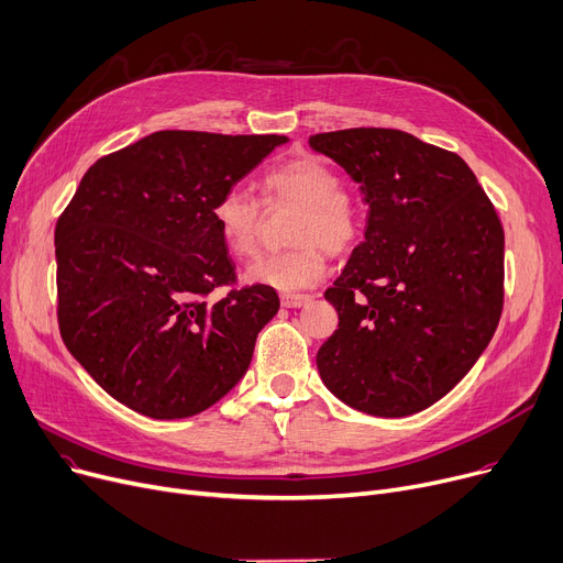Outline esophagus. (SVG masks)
Here are the masks:
<instances>
[{"label": "esophagus", "instance_id": "1", "mask_svg": "<svg viewBox=\"0 0 563 563\" xmlns=\"http://www.w3.org/2000/svg\"><path fill=\"white\" fill-rule=\"evenodd\" d=\"M311 302V295L307 292H284L282 295V305L286 309H300V307H307Z\"/></svg>", "mask_w": 563, "mask_h": 563}]
</instances>
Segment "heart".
<instances>
[{
  "mask_svg": "<svg viewBox=\"0 0 563 563\" xmlns=\"http://www.w3.org/2000/svg\"><path fill=\"white\" fill-rule=\"evenodd\" d=\"M268 205H297L292 218V247L258 258L247 279L290 292L313 286L324 275V251L347 252L361 236V213L343 192L334 168L318 156H300L268 170L261 179ZM216 234L224 250L239 258L258 247L261 207L245 188L224 190L211 207Z\"/></svg>",
  "mask_w": 563,
  "mask_h": 563,
  "instance_id": "heart-1",
  "label": "heart"
}]
</instances>
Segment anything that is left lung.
I'll use <instances>...</instances> for the list:
<instances>
[{
    "mask_svg": "<svg viewBox=\"0 0 563 563\" xmlns=\"http://www.w3.org/2000/svg\"><path fill=\"white\" fill-rule=\"evenodd\" d=\"M309 145L368 205L366 234L324 292L339 329L318 350V373L356 411L418 413L466 377L500 322V218L464 158L407 131L343 129Z\"/></svg>",
    "mask_w": 563,
    "mask_h": 563,
    "instance_id": "left-lung-1",
    "label": "left lung"
}]
</instances>
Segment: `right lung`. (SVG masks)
Instances as JSON below:
<instances>
[{
	"instance_id": "1",
	"label": "right lung",
	"mask_w": 563,
	"mask_h": 563,
	"mask_svg": "<svg viewBox=\"0 0 563 563\" xmlns=\"http://www.w3.org/2000/svg\"><path fill=\"white\" fill-rule=\"evenodd\" d=\"M286 136L156 131L95 161L56 222L58 327L111 398L143 416L202 413L250 368L279 309L275 288L236 282L211 220Z\"/></svg>"
}]
</instances>
